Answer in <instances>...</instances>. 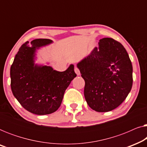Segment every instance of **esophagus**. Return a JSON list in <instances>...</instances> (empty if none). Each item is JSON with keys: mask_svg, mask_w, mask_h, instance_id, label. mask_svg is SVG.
<instances>
[{"mask_svg": "<svg viewBox=\"0 0 147 147\" xmlns=\"http://www.w3.org/2000/svg\"><path fill=\"white\" fill-rule=\"evenodd\" d=\"M74 70H75L76 74H77L78 76H80V69H78V68L77 67H75V69H74Z\"/></svg>", "mask_w": 147, "mask_h": 147, "instance_id": "1", "label": "esophagus"}]
</instances>
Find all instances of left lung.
Wrapping results in <instances>:
<instances>
[{"label": "left lung", "mask_w": 147, "mask_h": 147, "mask_svg": "<svg viewBox=\"0 0 147 147\" xmlns=\"http://www.w3.org/2000/svg\"><path fill=\"white\" fill-rule=\"evenodd\" d=\"M77 63L85 81L84 96L92 110L109 112L126 99L132 86V65L125 48L112 38L100 40Z\"/></svg>", "instance_id": "left-lung-1"}]
</instances>
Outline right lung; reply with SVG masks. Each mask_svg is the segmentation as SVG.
<instances>
[{
    "instance_id": "right-lung-1",
    "label": "right lung",
    "mask_w": 147,
    "mask_h": 147,
    "mask_svg": "<svg viewBox=\"0 0 147 147\" xmlns=\"http://www.w3.org/2000/svg\"><path fill=\"white\" fill-rule=\"evenodd\" d=\"M52 43L47 39H34L31 44L27 41L20 47L10 70L14 96L25 109L37 115L55 112L77 76L73 64L65 71H58L51 66L35 63L37 50Z\"/></svg>"
}]
</instances>
